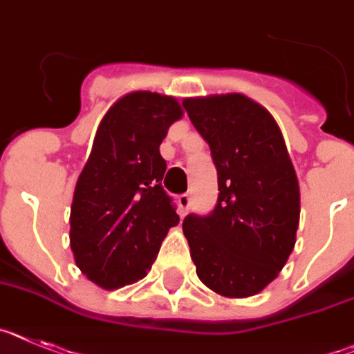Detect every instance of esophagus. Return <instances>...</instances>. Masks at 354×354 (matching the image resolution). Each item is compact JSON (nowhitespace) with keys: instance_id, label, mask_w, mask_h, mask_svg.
I'll return each instance as SVG.
<instances>
[{"instance_id":"1","label":"esophagus","mask_w":354,"mask_h":354,"mask_svg":"<svg viewBox=\"0 0 354 354\" xmlns=\"http://www.w3.org/2000/svg\"><path fill=\"white\" fill-rule=\"evenodd\" d=\"M176 201H178V210H180V215H185L190 208V196L180 194Z\"/></svg>"}]
</instances>
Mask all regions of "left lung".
I'll list each match as a JSON object with an SVG mask.
<instances>
[{"instance_id": "obj_1", "label": "left lung", "mask_w": 354, "mask_h": 354, "mask_svg": "<svg viewBox=\"0 0 354 354\" xmlns=\"http://www.w3.org/2000/svg\"><path fill=\"white\" fill-rule=\"evenodd\" d=\"M212 151L219 198L189 214L183 233L199 279L226 297H250L279 274L296 244L299 183L274 118L242 94L187 97Z\"/></svg>"}]
</instances>
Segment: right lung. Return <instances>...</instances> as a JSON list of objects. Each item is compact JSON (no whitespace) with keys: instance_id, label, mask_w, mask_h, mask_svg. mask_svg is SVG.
I'll list each match as a JSON object with an SVG mask.
<instances>
[{"instance_id":"1","label":"right lung","mask_w":354,"mask_h":354,"mask_svg":"<svg viewBox=\"0 0 354 354\" xmlns=\"http://www.w3.org/2000/svg\"><path fill=\"white\" fill-rule=\"evenodd\" d=\"M183 110L174 97L131 92L101 119L71 207L76 266L103 288L135 283L151 269L169 228L180 223L162 187L160 144Z\"/></svg>"}]
</instances>
